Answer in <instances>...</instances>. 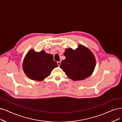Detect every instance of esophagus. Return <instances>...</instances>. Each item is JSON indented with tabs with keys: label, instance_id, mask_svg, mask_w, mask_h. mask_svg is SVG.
Segmentation results:
<instances>
[{
	"label": "esophagus",
	"instance_id": "obj_1",
	"mask_svg": "<svg viewBox=\"0 0 122 122\" xmlns=\"http://www.w3.org/2000/svg\"><path fill=\"white\" fill-rule=\"evenodd\" d=\"M57 65H58V66H60V65H61V61H57Z\"/></svg>",
	"mask_w": 122,
	"mask_h": 122
}]
</instances>
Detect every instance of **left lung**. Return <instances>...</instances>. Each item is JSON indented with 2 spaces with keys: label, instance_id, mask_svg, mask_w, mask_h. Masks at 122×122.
Here are the masks:
<instances>
[{
  "label": "left lung",
  "instance_id": "left-lung-1",
  "mask_svg": "<svg viewBox=\"0 0 122 122\" xmlns=\"http://www.w3.org/2000/svg\"><path fill=\"white\" fill-rule=\"evenodd\" d=\"M64 55L66 59L61 61L60 67L70 79L74 81L84 80L93 72L96 66L95 58L85 46L79 45L75 50L67 48Z\"/></svg>",
  "mask_w": 122,
  "mask_h": 122
}]
</instances>
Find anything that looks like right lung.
Here are the masks:
<instances>
[{"mask_svg": "<svg viewBox=\"0 0 122 122\" xmlns=\"http://www.w3.org/2000/svg\"><path fill=\"white\" fill-rule=\"evenodd\" d=\"M57 66L53 56L43 51L39 52L33 50L29 51L23 63V70L26 75L37 81H42L49 76L53 69Z\"/></svg>", "mask_w": 122, "mask_h": 122, "instance_id": "1", "label": "right lung"}]
</instances>
